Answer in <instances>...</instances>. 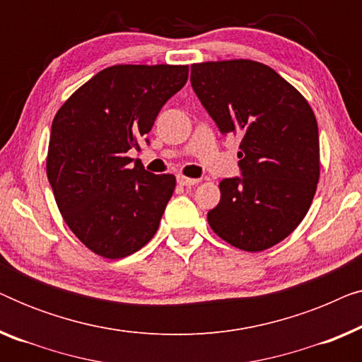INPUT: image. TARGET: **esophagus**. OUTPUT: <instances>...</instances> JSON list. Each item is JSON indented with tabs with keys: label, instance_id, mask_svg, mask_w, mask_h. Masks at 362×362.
<instances>
[{
	"label": "esophagus",
	"instance_id": "34e87169",
	"mask_svg": "<svg viewBox=\"0 0 362 362\" xmlns=\"http://www.w3.org/2000/svg\"><path fill=\"white\" fill-rule=\"evenodd\" d=\"M177 185H181V186H186V187H191V186H196V185H199V180H196V177L177 176Z\"/></svg>",
	"mask_w": 362,
	"mask_h": 362
}]
</instances>
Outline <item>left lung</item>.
I'll return each mask as SVG.
<instances>
[{
  "label": "left lung",
  "mask_w": 362,
  "mask_h": 362,
  "mask_svg": "<svg viewBox=\"0 0 362 362\" xmlns=\"http://www.w3.org/2000/svg\"><path fill=\"white\" fill-rule=\"evenodd\" d=\"M191 86L219 130L242 138V176L219 182L211 229L240 250L270 249L298 227L315 197V113L291 83L250 59L192 64Z\"/></svg>",
  "instance_id": "obj_1"
}]
</instances>
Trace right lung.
Wrapping results in <instances>:
<instances>
[{"mask_svg":"<svg viewBox=\"0 0 362 362\" xmlns=\"http://www.w3.org/2000/svg\"><path fill=\"white\" fill-rule=\"evenodd\" d=\"M187 66L118 64L95 74L52 120L47 180L61 214L93 254L123 259L151 240L176 187L173 175L130 166L161 107L187 81Z\"/></svg>","mask_w":362,"mask_h":362,"instance_id":"right-lung-1","label":"right lung"}]
</instances>
